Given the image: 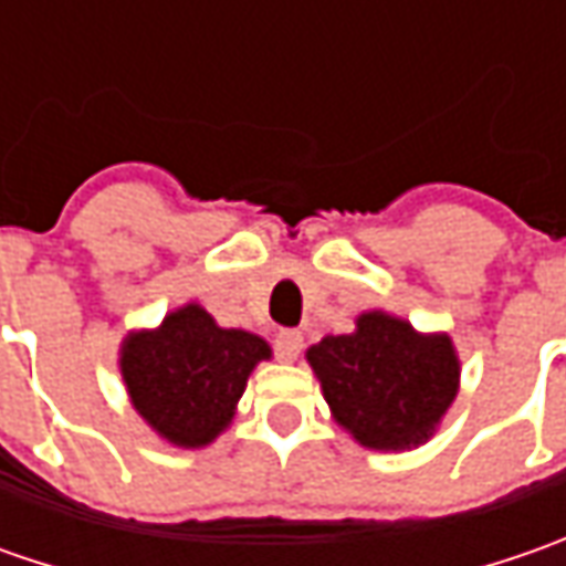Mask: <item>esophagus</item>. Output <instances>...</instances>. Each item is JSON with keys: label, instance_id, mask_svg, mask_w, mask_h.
Wrapping results in <instances>:
<instances>
[{"label": "esophagus", "instance_id": "obj_1", "mask_svg": "<svg viewBox=\"0 0 566 566\" xmlns=\"http://www.w3.org/2000/svg\"><path fill=\"white\" fill-rule=\"evenodd\" d=\"M273 349H276V359L293 361L302 353V334L298 331H280L273 339Z\"/></svg>", "mask_w": 566, "mask_h": 566}]
</instances>
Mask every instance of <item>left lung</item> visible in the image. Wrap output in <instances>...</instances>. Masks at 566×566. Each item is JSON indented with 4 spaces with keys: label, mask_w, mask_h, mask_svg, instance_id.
<instances>
[{
    "label": "left lung",
    "mask_w": 566,
    "mask_h": 566,
    "mask_svg": "<svg viewBox=\"0 0 566 566\" xmlns=\"http://www.w3.org/2000/svg\"><path fill=\"white\" fill-rule=\"evenodd\" d=\"M308 361L337 419L361 447L402 450L428 441L460 387L447 337H422L400 317L368 312L356 334L324 337Z\"/></svg>",
    "instance_id": "obj_1"
}]
</instances>
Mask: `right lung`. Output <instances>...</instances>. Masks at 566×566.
Listing matches in <instances>:
<instances>
[{"label": "right lung", "instance_id": "add662e5", "mask_svg": "<svg viewBox=\"0 0 566 566\" xmlns=\"http://www.w3.org/2000/svg\"><path fill=\"white\" fill-rule=\"evenodd\" d=\"M271 346L245 331L217 327L201 305H186L122 346L128 397L160 438L179 447L210 444L229 422L251 368Z\"/></svg>", "mask_w": 566, "mask_h": 566}]
</instances>
